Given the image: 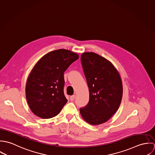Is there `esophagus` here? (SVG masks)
<instances>
[{"label": "esophagus", "instance_id": "34e87169", "mask_svg": "<svg viewBox=\"0 0 155 155\" xmlns=\"http://www.w3.org/2000/svg\"><path fill=\"white\" fill-rule=\"evenodd\" d=\"M74 98H75V95H72V96H71L70 97V101H73L74 100Z\"/></svg>", "mask_w": 155, "mask_h": 155}]
</instances>
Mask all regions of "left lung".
<instances>
[{
  "label": "left lung",
  "mask_w": 155,
  "mask_h": 155,
  "mask_svg": "<svg viewBox=\"0 0 155 155\" xmlns=\"http://www.w3.org/2000/svg\"><path fill=\"white\" fill-rule=\"evenodd\" d=\"M81 60L89 101L80 113L88 124L98 125L110 119L119 107L123 94L121 78L112 63L97 54L83 53Z\"/></svg>",
  "instance_id": "8db88e82"
}]
</instances>
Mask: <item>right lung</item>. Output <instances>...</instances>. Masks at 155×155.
Returning <instances> with one entry per match:
<instances>
[{
    "mask_svg": "<svg viewBox=\"0 0 155 155\" xmlns=\"http://www.w3.org/2000/svg\"><path fill=\"white\" fill-rule=\"evenodd\" d=\"M79 58L76 53L60 49L43 56L31 70L25 86L31 111L43 119L57 116L67 102L64 94V73Z\"/></svg>",
    "mask_w": 155,
    "mask_h": 155,
    "instance_id": "1",
    "label": "right lung"
}]
</instances>
